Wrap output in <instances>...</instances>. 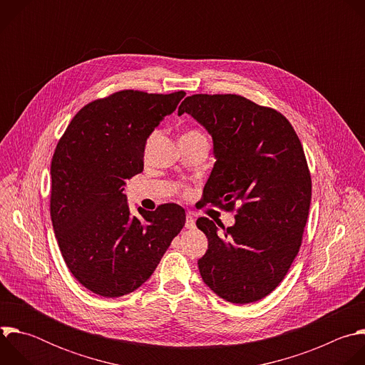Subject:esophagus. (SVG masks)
I'll return each mask as SVG.
<instances>
[{"instance_id":"34e87169","label":"esophagus","mask_w":365,"mask_h":365,"mask_svg":"<svg viewBox=\"0 0 365 365\" xmlns=\"http://www.w3.org/2000/svg\"><path fill=\"white\" fill-rule=\"evenodd\" d=\"M185 227H186L187 230H193V228L196 227V224H195V218H193L190 214H187V215H186V222H185Z\"/></svg>"}]
</instances>
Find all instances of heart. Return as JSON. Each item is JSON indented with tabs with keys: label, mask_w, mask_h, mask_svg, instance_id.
I'll return each mask as SVG.
<instances>
[{
	"label": "heart",
	"mask_w": 365,
	"mask_h": 365,
	"mask_svg": "<svg viewBox=\"0 0 365 365\" xmlns=\"http://www.w3.org/2000/svg\"><path fill=\"white\" fill-rule=\"evenodd\" d=\"M193 134H199V135H202V134H200V133H199V131H195V130H193V131H189V133H186V134H185V135H193ZM153 138H154V134H153V135H150V138H148V140H147V147H148V145H150V144H151V141H153Z\"/></svg>",
	"instance_id": "b5f03b06"
}]
</instances>
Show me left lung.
I'll return each instance as SVG.
<instances>
[{
    "mask_svg": "<svg viewBox=\"0 0 365 365\" xmlns=\"http://www.w3.org/2000/svg\"><path fill=\"white\" fill-rule=\"evenodd\" d=\"M183 113L214 141L203 202L227 211L238 205L232 227L217 222L221 233L211 220L196 221L207 238L202 280L227 302H257L280 284L302 244L312 197L303 147L284 115L240 95H192Z\"/></svg>",
    "mask_w": 365,
    "mask_h": 365,
    "instance_id": "1",
    "label": "left lung"
}]
</instances>
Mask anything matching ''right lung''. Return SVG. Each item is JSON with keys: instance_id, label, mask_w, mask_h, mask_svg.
Listing matches in <instances>:
<instances>
[{"instance_id": "right-lung-1", "label": "right lung", "mask_w": 365, "mask_h": 365, "mask_svg": "<svg viewBox=\"0 0 365 365\" xmlns=\"http://www.w3.org/2000/svg\"><path fill=\"white\" fill-rule=\"evenodd\" d=\"M183 91H120L85 106L51 159L50 217L65 263L88 290L120 297L138 289L185 225L182 206L165 203L133 217L125 180L144 169L147 138Z\"/></svg>"}]
</instances>
